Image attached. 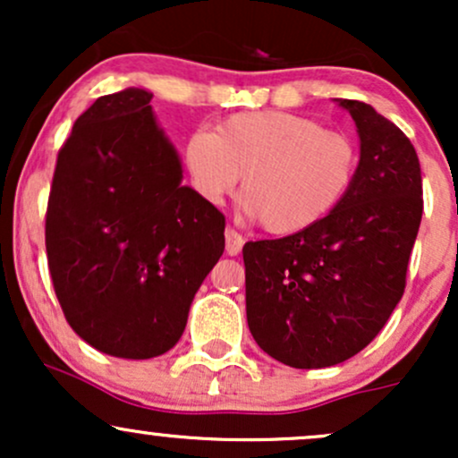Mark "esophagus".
<instances>
[{
	"instance_id": "esophagus-1",
	"label": "esophagus",
	"mask_w": 458,
	"mask_h": 458,
	"mask_svg": "<svg viewBox=\"0 0 458 458\" xmlns=\"http://www.w3.org/2000/svg\"><path fill=\"white\" fill-rule=\"evenodd\" d=\"M224 236H225V254H228V256H236L241 250H243L245 239H243V236H241L239 233H236V230L225 228V234H224Z\"/></svg>"
}]
</instances>
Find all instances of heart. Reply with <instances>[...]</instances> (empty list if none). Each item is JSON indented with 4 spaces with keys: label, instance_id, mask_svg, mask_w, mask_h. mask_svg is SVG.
<instances>
[{
    "label": "heart",
    "instance_id": "obj_1",
    "mask_svg": "<svg viewBox=\"0 0 458 458\" xmlns=\"http://www.w3.org/2000/svg\"><path fill=\"white\" fill-rule=\"evenodd\" d=\"M185 165L208 202L234 191L243 174V202L267 233L299 234L343 204L357 174L349 135L306 115L265 109L198 129L185 144Z\"/></svg>",
    "mask_w": 458,
    "mask_h": 458
}]
</instances>
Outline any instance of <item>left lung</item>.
<instances>
[{"instance_id": "1", "label": "left lung", "mask_w": 458, "mask_h": 458, "mask_svg": "<svg viewBox=\"0 0 458 458\" xmlns=\"http://www.w3.org/2000/svg\"><path fill=\"white\" fill-rule=\"evenodd\" d=\"M335 103L360 135L351 191L306 233L243 247L247 325L293 368L343 364L372 343L401 301L422 222V172L407 135L370 105Z\"/></svg>"}]
</instances>
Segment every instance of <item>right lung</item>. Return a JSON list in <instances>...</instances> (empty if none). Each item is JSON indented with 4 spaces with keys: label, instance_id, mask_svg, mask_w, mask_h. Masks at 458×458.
<instances>
[{
    "label": "right lung",
    "instance_id": "add662e5",
    "mask_svg": "<svg viewBox=\"0 0 458 458\" xmlns=\"http://www.w3.org/2000/svg\"><path fill=\"white\" fill-rule=\"evenodd\" d=\"M150 98L127 88L79 115L47 207V259L68 325L124 360H150L181 340L225 243L224 215L182 185Z\"/></svg>",
    "mask_w": 458,
    "mask_h": 458
}]
</instances>
